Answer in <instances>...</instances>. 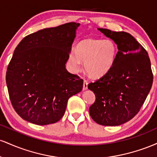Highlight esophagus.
Here are the masks:
<instances>
[{
  "label": "esophagus",
  "mask_w": 157,
  "mask_h": 157,
  "mask_svg": "<svg viewBox=\"0 0 157 157\" xmlns=\"http://www.w3.org/2000/svg\"><path fill=\"white\" fill-rule=\"evenodd\" d=\"M88 84H89V82H88L87 80H84L83 81V87H82V90H86L88 89Z\"/></svg>",
  "instance_id": "1"
}]
</instances>
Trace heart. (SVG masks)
Masks as SVG:
<instances>
[{"label":"heart","mask_w":157,"mask_h":157,"mask_svg":"<svg viewBox=\"0 0 157 157\" xmlns=\"http://www.w3.org/2000/svg\"><path fill=\"white\" fill-rule=\"evenodd\" d=\"M117 52V46L111 39H84L79 42L75 51L70 52L68 62L75 71H80L83 62L90 76L101 77L112 68Z\"/></svg>","instance_id":"heart-1"}]
</instances>
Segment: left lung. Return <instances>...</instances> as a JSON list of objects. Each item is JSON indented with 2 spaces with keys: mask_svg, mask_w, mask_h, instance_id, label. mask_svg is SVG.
Wrapping results in <instances>:
<instances>
[{
  "mask_svg": "<svg viewBox=\"0 0 157 157\" xmlns=\"http://www.w3.org/2000/svg\"><path fill=\"white\" fill-rule=\"evenodd\" d=\"M98 30L114 41L118 52L112 68L88 85L96 97L89 113L100 125H120L134 117L146 100L154 78L150 58L129 33Z\"/></svg>",
  "mask_w": 157,
  "mask_h": 157,
  "instance_id": "obj_1",
  "label": "left lung"
}]
</instances>
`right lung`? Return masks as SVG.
<instances>
[{
  "instance_id": "1",
  "label": "right lung",
  "mask_w": 157,
  "mask_h": 157,
  "mask_svg": "<svg viewBox=\"0 0 157 157\" xmlns=\"http://www.w3.org/2000/svg\"><path fill=\"white\" fill-rule=\"evenodd\" d=\"M79 26L71 22L39 30L15 48L6 81L12 105L23 120L39 125L55 123L68 99L82 89V79L66 68Z\"/></svg>"
}]
</instances>
